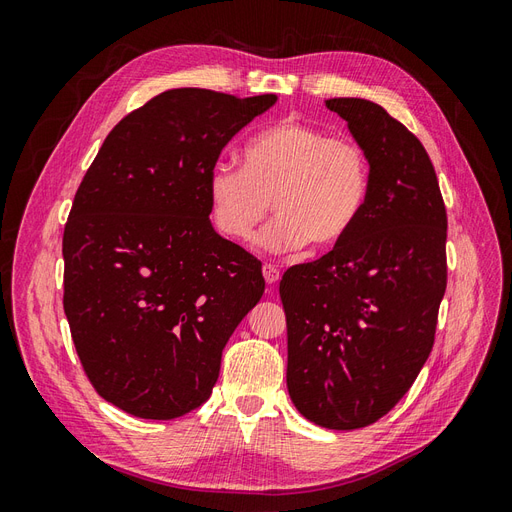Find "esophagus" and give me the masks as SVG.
Returning <instances> with one entry per match:
<instances>
[{
	"label": "esophagus",
	"mask_w": 512,
	"mask_h": 512,
	"mask_svg": "<svg viewBox=\"0 0 512 512\" xmlns=\"http://www.w3.org/2000/svg\"><path fill=\"white\" fill-rule=\"evenodd\" d=\"M262 275H265V282H267L269 286L280 282V277H282L280 269H277L275 265H265V267H262Z\"/></svg>",
	"instance_id": "1"
}]
</instances>
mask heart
Instances as JSON below:
<instances>
[{
	"mask_svg": "<svg viewBox=\"0 0 512 512\" xmlns=\"http://www.w3.org/2000/svg\"><path fill=\"white\" fill-rule=\"evenodd\" d=\"M369 194L361 145L292 117L256 132L241 151V168L218 162L207 177L213 226L232 241L252 237L269 207L275 218L256 245L271 254L312 241L318 250L344 241Z\"/></svg>",
	"mask_w": 512,
	"mask_h": 512,
	"instance_id": "b5f03b06",
	"label": "heart"
}]
</instances>
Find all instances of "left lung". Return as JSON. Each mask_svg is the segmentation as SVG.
<instances>
[{"mask_svg":"<svg viewBox=\"0 0 512 512\" xmlns=\"http://www.w3.org/2000/svg\"><path fill=\"white\" fill-rule=\"evenodd\" d=\"M369 164L359 222L329 254L280 282L286 384L320 427L376 423L408 393L436 335L446 290V209L421 141L380 104L333 98Z\"/></svg>","mask_w":512,"mask_h":512,"instance_id":"left-lung-1","label":"left lung"}]
</instances>
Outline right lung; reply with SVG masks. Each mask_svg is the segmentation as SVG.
Masks as SVG:
<instances>
[{"mask_svg":"<svg viewBox=\"0 0 512 512\" xmlns=\"http://www.w3.org/2000/svg\"><path fill=\"white\" fill-rule=\"evenodd\" d=\"M275 102L168 89L117 123L76 190L64 312L89 382L123 412L168 421L203 406L265 292L260 260L215 232L207 177Z\"/></svg>","mask_w":512,"mask_h":512,"instance_id":"add662e5","label":"right lung"}]
</instances>
